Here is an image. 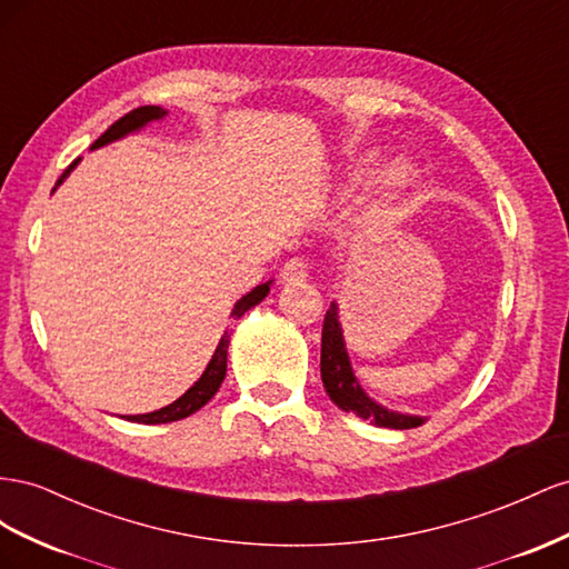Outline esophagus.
<instances>
[{"label": "esophagus", "instance_id": "esophagus-1", "mask_svg": "<svg viewBox=\"0 0 569 569\" xmlns=\"http://www.w3.org/2000/svg\"><path fill=\"white\" fill-rule=\"evenodd\" d=\"M307 276H310V264L305 262V259H290V262L283 264L281 269V279L283 283H302Z\"/></svg>", "mask_w": 569, "mask_h": 569}]
</instances>
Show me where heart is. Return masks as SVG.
Returning <instances> with one entry per match:
<instances>
[{
    "mask_svg": "<svg viewBox=\"0 0 569 569\" xmlns=\"http://www.w3.org/2000/svg\"><path fill=\"white\" fill-rule=\"evenodd\" d=\"M417 183V171L410 161H396L388 167L379 181V207H393L408 194Z\"/></svg>",
    "mask_w": 569,
    "mask_h": 569,
    "instance_id": "obj_1",
    "label": "heart"
}]
</instances>
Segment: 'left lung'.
<instances>
[{"instance_id": "left-lung-1", "label": "left lung", "mask_w": 569, "mask_h": 569, "mask_svg": "<svg viewBox=\"0 0 569 569\" xmlns=\"http://www.w3.org/2000/svg\"><path fill=\"white\" fill-rule=\"evenodd\" d=\"M321 381H323V388H327L329 398L338 405L340 410L352 412L360 419H367L371 425L386 427V429H415L419 425H425V417L386 410L383 405L375 402L362 391V386L355 379V371L350 367V357L346 350L343 329H340V321H338L336 302H331L327 317H323Z\"/></svg>"}]
</instances>
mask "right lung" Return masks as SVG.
Here are the masks:
<instances>
[{
    "mask_svg": "<svg viewBox=\"0 0 569 569\" xmlns=\"http://www.w3.org/2000/svg\"><path fill=\"white\" fill-rule=\"evenodd\" d=\"M164 117H167V109L152 107V104H150V107H138V109H133V111H128L126 117H121L117 123H111V126L107 128V131L92 142L90 150L102 148V144L119 140V138H123V136H128V133H136V131H140L142 126H148L150 121H159V119H164ZM78 161H80V159H76L73 164L61 173L57 186L63 183V178H67V176L73 171V167L78 164ZM269 286H271V281L262 283V286H257V288L250 290L248 296H242V298L236 302L231 317H233V319H240L242 315H246V312L250 310V307L262 302V300L267 298V293H269ZM229 340H231V333L223 331V336H221V340H219V346H217V350H214V355H212V360H209L207 369L202 371V377H200L198 381H194L181 398L173 400L171 405H167V408H161V410H154V412H148V415L128 417V421H138V425H167V421H178V419H183V417H188V415H192V412H198V410L202 408V405H207L209 400L214 398V393L219 391V386H221V381H223V377H226V357H229Z\"/></svg>",
    "mask_w": 569,
    "mask_h": 569,
    "instance_id": "add662e5",
    "label": "right lung"
}]
</instances>
